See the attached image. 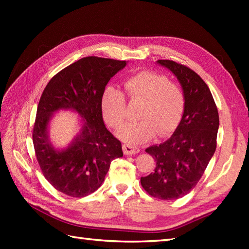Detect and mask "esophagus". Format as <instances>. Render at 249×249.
I'll return each instance as SVG.
<instances>
[{"label": "esophagus", "instance_id": "obj_1", "mask_svg": "<svg viewBox=\"0 0 249 249\" xmlns=\"http://www.w3.org/2000/svg\"><path fill=\"white\" fill-rule=\"evenodd\" d=\"M123 152L125 155H134V154H138L140 152V149L134 145H129V144H124L123 145Z\"/></svg>", "mask_w": 249, "mask_h": 249}]
</instances>
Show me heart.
Wrapping results in <instances>:
<instances>
[{
	"label": "heart",
	"mask_w": 249,
	"mask_h": 249,
	"mask_svg": "<svg viewBox=\"0 0 249 249\" xmlns=\"http://www.w3.org/2000/svg\"><path fill=\"white\" fill-rule=\"evenodd\" d=\"M124 92L106 89L100 99L105 121L114 129L122 127L126 120V99L143 102L139 122H133L119 130L120 139L129 144H140L157 133L168 136L181 123L185 111V95L181 87L163 75L154 71H139L123 82Z\"/></svg>",
	"instance_id": "1"
}]
</instances>
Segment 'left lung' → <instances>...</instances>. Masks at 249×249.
Returning a JSON list of instances; mask_svg holds the SVG:
<instances>
[{
	"label": "left lung",
	"mask_w": 249,
	"mask_h": 249,
	"mask_svg": "<svg viewBox=\"0 0 249 249\" xmlns=\"http://www.w3.org/2000/svg\"><path fill=\"white\" fill-rule=\"evenodd\" d=\"M157 63L171 71L181 83L185 111L170 138L145 150L156 167L140 181L152 197L174 200L187 195L203 176L217 144L219 116L212 93L198 73L174 61Z\"/></svg>",
	"instance_id": "obj_1"
}]
</instances>
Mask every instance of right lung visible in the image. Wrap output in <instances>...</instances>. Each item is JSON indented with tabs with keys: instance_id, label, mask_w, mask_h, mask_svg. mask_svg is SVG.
<instances>
[{
	"instance_id": "1",
	"label": "right lung",
	"mask_w": 249,
	"mask_h": 249,
	"mask_svg": "<svg viewBox=\"0 0 249 249\" xmlns=\"http://www.w3.org/2000/svg\"><path fill=\"white\" fill-rule=\"evenodd\" d=\"M126 61L87 56L51 78L41 94L33 128V144L44 177L56 190L73 198L94 193L103 184L110 163L123 156L121 142L106 128L100 99L109 80ZM62 108L80 114L83 126L64 150L48 136L52 114Z\"/></svg>"
}]
</instances>
